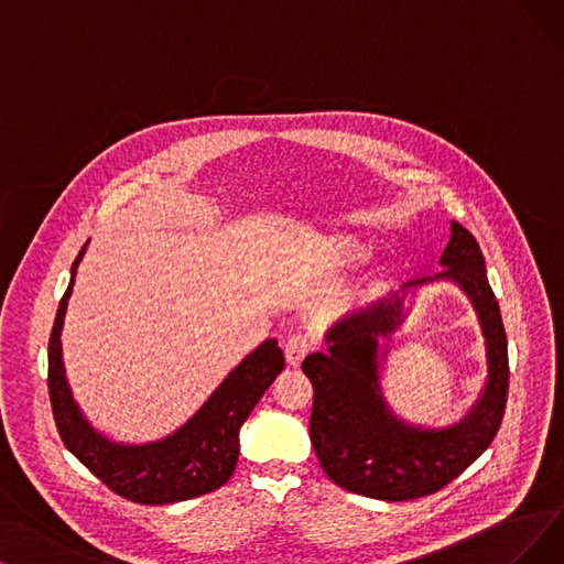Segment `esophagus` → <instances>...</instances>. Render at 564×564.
<instances>
[{
	"instance_id": "esophagus-1",
	"label": "esophagus",
	"mask_w": 564,
	"mask_h": 564,
	"mask_svg": "<svg viewBox=\"0 0 564 564\" xmlns=\"http://www.w3.org/2000/svg\"><path fill=\"white\" fill-rule=\"evenodd\" d=\"M312 349V340L305 335H294L289 337L286 345H284V356H286V364L291 368H299L303 364V358L310 354Z\"/></svg>"
}]
</instances>
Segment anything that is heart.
<instances>
[{
    "label": "heart",
    "mask_w": 564,
    "mask_h": 564,
    "mask_svg": "<svg viewBox=\"0 0 564 564\" xmlns=\"http://www.w3.org/2000/svg\"><path fill=\"white\" fill-rule=\"evenodd\" d=\"M314 254L333 268H349L368 257V245L356 236L337 234V236L322 238L317 242V250H314Z\"/></svg>",
    "instance_id": "b5f03b06"
}]
</instances>
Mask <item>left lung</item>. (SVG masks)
I'll return each mask as SVG.
<instances>
[{"mask_svg":"<svg viewBox=\"0 0 564 564\" xmlns=\"http://www.w3.org/2000/svg\"><path fill=\"white\" fill-rule=\"evenodd\" d=\"M435 278L410 280L398 291L347 312L326 330V351L303 360L314 402L310 440L333 484L366 498L404 502L433 495L475 463L505 416L509 389L507 335L486 278L479 245L458 221L444 247ZM437 279L458 283L478 312L487 343L489 377L480 400L456 425L421 429L398 420L380 395L378 358L409 308L403 301L412 288Z\"/></svg>","mask_w":564,"mask_h":564,"instance_id":"8db88e82","label":"left lung"}]
</instances>
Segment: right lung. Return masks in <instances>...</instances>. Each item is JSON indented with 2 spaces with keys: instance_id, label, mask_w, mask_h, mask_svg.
Segmentation results:
<instances>
[{
  "instance_id": "obj_1",
  "label": "right lung",
  "mask_w": 564,
  "mask_h": 564,
  "mask_svg": "<svg viewBox=\"0 0 564 564\" xmlns=\"http://www.w3.org/2000/svg\"><path fill=\"white\" fill-rule=\"evenodd\" d=\"M85 245L72 265V282L59 301L48 343V393L64 446L112 492L137 505H173L217 490L238 463V433L254 404L284 370L278 340L247 354L200 410L164 440L120 444L95 431L76 404L62 360V326Z\"/></svg>"
}]
</instances>
